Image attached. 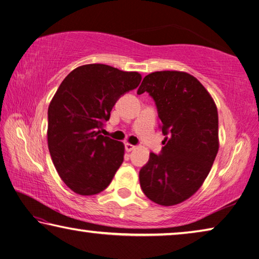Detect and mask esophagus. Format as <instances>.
Listing matches in <instances>:
<instances>
[{"mask_svg":"<svg viewBox=\"0 0 259 259\" xmlns=\"http://www.w3.org/2000/svg\"><path fill=\"white\" fill-rule=\"evenodd\" d=\"M136 148V146L135 145H133V144H129V143H126L125 144V151L126 152H131V151H134Z\"/></svg>","mask_w":259,"mask_h":259,"instance_id":"esophagus-1","label":"esophagus"}]
</instances>
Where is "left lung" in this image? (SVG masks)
I'll use <instances>...</instances> for the list:
<instances>
[{"mask_svg":"<svg viewBox=\"0 0 259 259\" xmlns=\"http://www.w3.org/2000/svg\"><path fill=\"white\" fill-rule=\"evenodd\" d=\"M155 100L164 138L161 154H150L139 171L148 199L164 207L190 199L202 186L219 148L218 112L198 78L181 71L144 77L138 94Z\"/></svg>","mask_w":259,"mask_h":259,"instance_id":"obj_1","label":"left lung"}]
</instances>
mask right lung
<instances>
[{
	"label": "right lung",
	"mask_w": 259,
	"mask_h": 259,
	"mask_svg": "<svg viewBox=\"0 0 259 259\" xmlns=\"http://www.w3.org/2000/svg\"><path fill=\"white\" fill-rule=\"evenodd\" d=\"M142 81L138 72L82 65L61 82L48 108V147L66 186L80 195L104 191L123 162L124 144L100 134L116 100Z\"/></svg>",
	"instance_id": "add662e5"
}]
</instances>
